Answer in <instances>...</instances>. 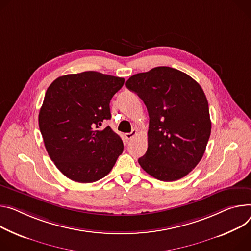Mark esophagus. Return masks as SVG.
I'll return each instance as SVG.
<instances>
[{"mask_svg":"<svg viewBox=\"0 0 251 251\" xmlns=\"http://www.w3.org/2000/svg\"><path fill=\"white\" fill-rule=\"evenodd\" d=\"M137 134V130H135V129H133L130 133H126L125 134V137H126V139H128V140H130V139H132L134 136Z\"/></svg>","mask_w":251,"mask_h":251,"instance_id":"34e87169","label":"esophagus"}]
</instances>
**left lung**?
<instances>
[{
  "label": "left lung",
  "mask_w": 251,
  "mask_h": 251,
  "mask_svg": "<svg viewBox=\"0 0 251 251\" xmlns=\"http://www.w3.org/2000/svg\"><path fill=\"white\" fill-rule=\"evenodd\" d=\"M126 87L137 94L149 115L148 148L138 159L161 181L186 176L201 160L211 133L208 102L200 85L170 67L131 76Z\"/></svg>",
  "instance_id": "left-lung-1"
}]
</instances>
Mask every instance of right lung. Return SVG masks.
Wrapping results in <instances>:
<instances>
[{
    "label": "right lung",
    "instance_id": "1",
    "mask_svg": "<svg viewBox=\"0 0 251 251\" xmlns=\"http://www.w3.org/2000/svg\"><path fill=\"white\" fill-rule=\"evenodd\" d=\"M124 78L87 71L57 78L47 89L39 113L45 147L69 179L91 183L105 177L123 152L110 126V101Z\"/></svg>",
    "mask_w": 251,
    "mask_h": 251
}]
</instances>
